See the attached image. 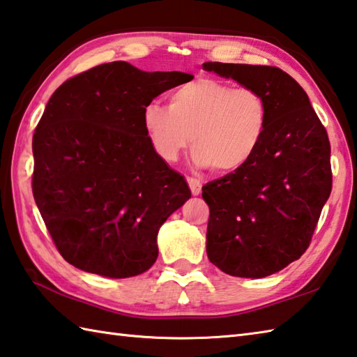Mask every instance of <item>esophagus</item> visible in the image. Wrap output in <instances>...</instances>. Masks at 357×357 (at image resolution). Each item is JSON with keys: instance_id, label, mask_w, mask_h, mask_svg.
Wrapping results in <instances>:
<instances>
[{"instance_id": "34e87169", "label": "esophagus", "mask_w": 357, "mask_h": 357, "mask_svg": "<svg viewBox=\"0 0 357 357\" xmlns=\"http://www.w3.org/2000/svg\"><path fill=\"white\" fill-rule=\"evenodd\" d=\"M188 185H189V189H191L192 195H199L202 192V181L194 178V177H188Z\"/></svg>"}]
</instances>
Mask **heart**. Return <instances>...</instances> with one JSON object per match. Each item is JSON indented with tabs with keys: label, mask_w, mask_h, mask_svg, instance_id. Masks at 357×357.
<instances>
[{
	"label": "heart",
	"mask_w": 357,
	"mask_h": 357,
	"mask_svg": "<svg viewBox=\"0 0 357 357\" xmlns=\"http://www.w3.org/2000/svg\"><path fill=\"white\" fill-rule=\"evenodd\" d=\"M268 123L264 97L251 87L199 78L169 92L168 109L149 103L143 126L155 154L176 163L191 140L192 158L217 172L240 169L256 154Z\"/></svg>",
	"instance_id": "heart-1"
}]
</instances>
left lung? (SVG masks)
Instances as JSON below:
<instances>
[{
	"instance_id": "8db88e82",
	"label": "left lung",
	"mask_w": 357,
	"mask_h": 357,
	"mask_svg": "<svg viewBox=\"0 0 357 357\" xmlns=\"http://www.w3.org/2000/svg\"><path fill=\"white\" fill-rule=\"evenodd\" d=\"M203 69L251 87L266 103L256 154L202 188L211 264L236 278H266L311 243L333 185L328 134L307 92L282 69L217 61L203 63Z\"/></svg>"
}]
</instances>
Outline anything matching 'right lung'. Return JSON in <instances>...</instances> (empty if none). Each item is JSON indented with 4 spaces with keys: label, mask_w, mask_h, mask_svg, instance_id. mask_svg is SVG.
Segmentation results:
<instances>
[{
    "label": "right lung",
    "mask_w": 357,
    "mask_h": 357,
    "mask_svg": "<svg viewBox=\"0 0 357 357\" xmlns=\"http://www.w3.org/2000/svg\"><path fill=\"white\" fill-rule=\"evenodd\" d=\"M192 78L112 61L52 93L32 140V192L70 265L112 279L154 265L158 229L191 191L152 149L143 109Z\"/></svg>",
    "instance_id": "obj_1"
}]
</instances>
